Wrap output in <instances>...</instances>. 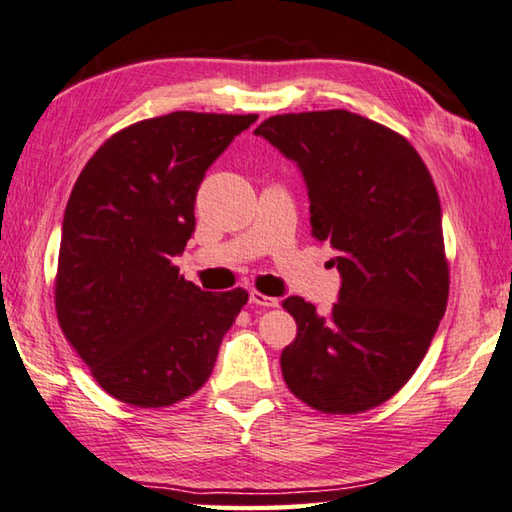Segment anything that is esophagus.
<instances>
[{
  "label": "esophagus",
  "instance_id": "obj_1",
  "mask_svg": "<svg viewBox=\"0 0 512 512\" xmlns=\"http://www.w3.org/2000/svg\"><path fill=\"white\" fill-rule=\"evenodd\" d=\"M250 303L257 305V307H264V310H269V307H278L280 300L278 298H271V296H264L262 291H250Z\"/></svg>",
  "mask_w": 512,
  "mask_h": 512
}]
</instances>
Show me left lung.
Here are the masks:
<instances>
[{"instance_id":"1","label":"left lung","mask_w":512,"mask_h":512,"mask_svg":"<svg viewBox=\"0 0 512 512\" xmlns=\"http://www.w3.org/2000/svg\"><path fill=\"white\" fill-rule=\"evenodd\" d=\"M255 134L298 166L312 237L335 248L342 275L328 316L285 300L298 326L285 383L330 415L376 408L424 360L449 298L433 177L401 134L344 109L273 116Z\"/></svg>"}]
</instances>
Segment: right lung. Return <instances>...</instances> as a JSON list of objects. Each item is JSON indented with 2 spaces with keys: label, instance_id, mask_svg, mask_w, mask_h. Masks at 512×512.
Segmentation results:
<instances>
[{
  "label": "right lung",
  "instance_id": "right-lung-1",
  "mask_svg": "<svg viewBox=\"0 0 512 512\" xmlns=\"http://www.w3.org/2000/svg\"><path fill=\"white\" fill-rule=\"evenodd\" d=\"M257 120L175 111L113 134L81 170L63 214L56 316L113 399L164 408L207 383L248 291H202L173 257L196 230L198 186Z\"/></svg>",
  "mask_w": 512,
  "mask_h": 512
}]
</instances>
